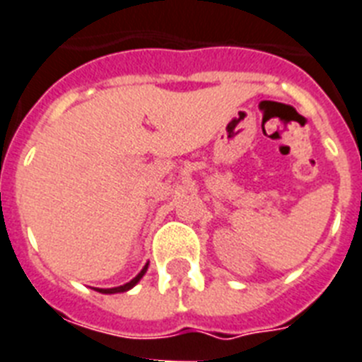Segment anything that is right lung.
I'll list each match as a JSON object with an SVG mask.
<instances>
[{
  "instance_id": "add662e5",
  "label": "right lung",
  "mask_w": 362,
  "mask_h": 362,
  "mask_svg": "<svg viewBox=\"0 0 362 362\" xmlns=\"http://www.w3.org/2000/svg\"><path fill=\"white\" fill-rule=\"evenodd\" d=\"M146 270H148V264H146V267L142 268V270H140L139 276L133 277V279H131L129 283H125V285H122V286H115V288H95V291L101 292V294H116V292L129 291V288H133V286L136 285V283H139L140 279H142V276H144V274H146Z\"/></svg>"
}]
</instances>
